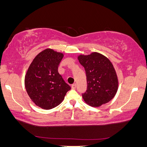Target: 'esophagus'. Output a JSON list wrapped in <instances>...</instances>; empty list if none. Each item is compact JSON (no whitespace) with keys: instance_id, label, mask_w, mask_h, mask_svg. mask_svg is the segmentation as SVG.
<instances>
[{"instance_id":"1","label":"esophagus","mask_w":147,"mask_h":147,"mask_svg":"<svg viewBox=\"0 0 147 147\" xmlns=\"http://www.w3.org/2000/svg\"><path fill=\"white\" fill-rule=\"evenodd\" d=\"M71 88H72V89H76V84H72V86H71Z\"/></svg>"}]
</instances>
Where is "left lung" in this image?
Returning <instances> with one entry per match:
<instances>
[{
	"label": "left lung",
	"mask_w": 147,
	"mask_h": 147,
	"mask_svg": "<svg viewBox=\"0 0 147 147\" xmlns=\"http://www.w3.org/2000/svg\"><path fill=\"white\" fill-rule=\"evenodd\" d=\"M78 59L84 66L87 77V90L82 94L86 103L99 107L110 102L118 88V76L112 62L98 52L80 55Z\"/></svg>",
	"instance_id": "left-lung-1"
}]
</instances>
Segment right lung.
Returning <instances> with one entry per match:
<instances>
[{"label":"right lung","instance_id":"1","mask_svg":"<svg viewBox=\"0 0 147 147\" xmlns=\"http://www.w3.org/2000/svg\"><path fill=\"white\" fill-rule=\"evenodd\" d=\"M63 53L46 49L35 56L25 77L27 94L36 106L45 110L56 107L71 87L58 73Z\"/></svg>","mask_w":147,"mask_h":147}]
</instances>
